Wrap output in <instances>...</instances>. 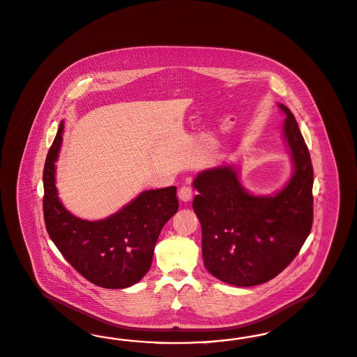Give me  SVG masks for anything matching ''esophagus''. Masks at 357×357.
<instances>
[{"instance_id":"obj_1","label":"esophagus","mask_w":357,"mask_h":357,"mask_svg":"<svg viewBox=\"0 0 357 357\" xmlns=\"http://www.w3.org/2000/svg\"><path fill=\"white\" fill-rule=\"evenodd\" d=\"M192 195H194V191H192V188L190 185H182L179 188V191H178V197L182 202H190L192 199Z\"/></svg>"}]
</instances>
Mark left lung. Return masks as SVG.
<instances>
[{
	"label": "left lung",
	"mask_w": 357,
	"mask_h": 357,
	"mask_svg": "<svg viewBox=\"0 0 357 357\" xmlns=\"http://www.w3.org/2000/svg\"><path fill=\"white\" fill-rule=\"evenodd\" d=\"M294 174L274 197L246 192L231 166L200 172L192 207L202 224L207 271L222 282L256 286L277 277L296 257L314 219V172L296 120L280 104Z\"/></svg>",
	"instance_id": "obj_1"
}]
</instances>
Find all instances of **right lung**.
I'll list each match as a JSON object with an SVG mask.
<instances>
[{"mask_svg": "<svg viewBox=\"0 0 357 357\" xmlns=\"http://www.w3.org/2000/svg\"><path fill=\"white\" fill-rule=\"evenodd\" d=\"M63 128L61 123L43 169V218L50 238L89 282L105 289L129 287L148 273L160 231L178 211L176 187L145 191L104 220L75 218L63 207L55 187Z\"/></svg>", "mask_w": 357, "mask_h": 357, "instance_id": "add662e5", "label": "right lung"}]
</instances>
